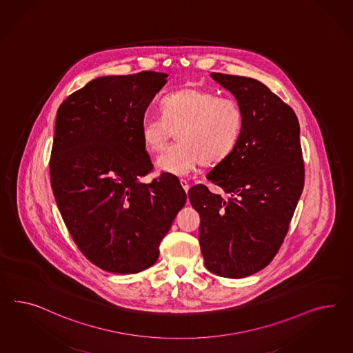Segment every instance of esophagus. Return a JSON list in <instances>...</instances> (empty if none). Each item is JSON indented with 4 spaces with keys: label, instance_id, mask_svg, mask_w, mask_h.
<instances>
[{
    "label": "esophagus",
    "instance_id": "34e87169",
    "mask_svg": "<svg viewBox=\"0 0 353 353\" xmlns=\"http://www.w3.org/2000/svg\"><path fill=\"white\" fill-rule=\"evenodd\" d=\"M181 187H183V190H185V192L190 190V183H188V181L181 179Z\"/></svg>",
    "mask_w": 353,
    "mask_h": 353
}]
</instances>
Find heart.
<instances>
[{"instance_id": "1", "label": "heart", "mask_w": 353, "mask_h": 353, "mask_svg": "<svg viewBox=\"0 0 353 353\" xmlns=\"http://www.w3.org/2000/svg\"><path fill=\"white\" fill-rule=\"evenodd\" d=\"M178 143L156 157L159 172L184 176L199 163L223 161L232 154L243 129V111L232 99L216 93L185 88L170 93L161 102V117L145 115L141 138L148 152H160L175 130Z\"/></svg>"}]
</instances>
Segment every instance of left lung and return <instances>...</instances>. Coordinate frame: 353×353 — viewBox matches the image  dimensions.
<instances>
[{
  "label": "left lung",
  "instance_id": "8db88e82",
  "mask_svg": "<svg viewBox=\"0 0 353 353\" xmlns=\"http://www.w3.org/2000/svg\"><path fill=\"white\" fill-rule=\"evenodd\" d=\"M243 111L242 134L232 154L202 184L188 190L201 217L199 241L208 272L241 279L268 266L281 248L305 183L299 119L261 81L211 72Z\"/></svg>",
  "mask_w": 353,
  "mask_h": 353
}]
</instances>
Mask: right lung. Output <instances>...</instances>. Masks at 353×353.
<instances>
[{
  "label": "right lung",
  "mask_w": 353,
  "mask_h": 353,
  "mask_svg": "<svg viewBox=\"0 0 353 353\" xmlns=\"http://www.w3.org/2000/svg\"><path fill=\"white\" fill-rule=\"evenodd\" d=\"M168 77H100L57 110L50 163L54 199L78 248L105 272L136 274L152 266L187 201L175 175L141 181L152 169L141 121Z\"/></svg>",
  "instance_id": "1"
}]
</instances>
